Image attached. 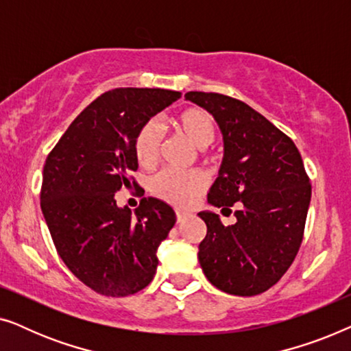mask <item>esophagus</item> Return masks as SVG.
Instances as JSON below:
<instances>
[{"label":"esophagus","instance_id":"esophagus-1","mask_svg":"<svg viewBox=\"0 0 351 351\" xmlns=\"http://www.w3.org/2000/svg\"><path fill=\"white\" fill-rule=\"evenodd\" d=\"M176 215H177V222H179V223H182L186 219V214L185 213H180V210H177Z\"/></svg>","mask_w":351,"mask_h":351}]
</instances>
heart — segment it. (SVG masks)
<instances>
[{"label":"heart","instance_id":"heart-1","mask_svg":"<svg viewBox=\"0 0 351 351\" xmlns=\"http://www.w3.org/2000/svg\"><path fill=\"white\" fill-rule=\"evenodd\" d=\"M174 126L182 136L198 148H208L215 138V126L208 112L201 108H186L174 118ZM162 131L156 121H147L138 129L134 141V153L138 165L152 167L156 165L161 152ZM206 177L201 172H177L165 169L152 177L150 190L158 198L176 206H189L203 193Z\"/></svg>","mask_w":351,"mask_h":351}]
</instances>
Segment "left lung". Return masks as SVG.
Here are the masks:
<instances>
[{
  "label": "left lung",
  "mask_w": 351,
  "mask_h": 351,
  "mask_svg": "<svg viewBox=\"0 0 351 351\" xmlns=\"http://www.w3.org/2000/svg\"><path fill=\"white\" fill-rule=\"evenodd\" d=\"M185 99L208 110L223 137L222 166L208 203L223 209L239 203L237 223L228 227L217 214H198L208 227L199 265L227 294H262L287 271L304 238L311 198L304 161L286 134L241 100L198 90Z\"/></svg>",
  "instance_id": "obj_1"
}]
</instances>
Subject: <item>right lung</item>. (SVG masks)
I'll return each instance as SVG.
<instances>
[{
    "mask_svg": "<svg viewBox=\"0 0 351 351\" xmlns=\"http://www.w3.org/2000/svg\"><path fill=\"white\" fill-rule=\"evenodd\" d=\"M180 95L148 88L108 90L75 118L47 155L41 186L46 225L69 270L99 294H136L155 276L156 251L174 227V209L152 196L136 210L119 208L114 193L131 185L129 172L138 167V129Z\"/></svg>",
    "mask_w": 351,
    "mask_h": 351,
    "instance_id": "add662e5",
    "label": "right lung"
}]
</instances>
